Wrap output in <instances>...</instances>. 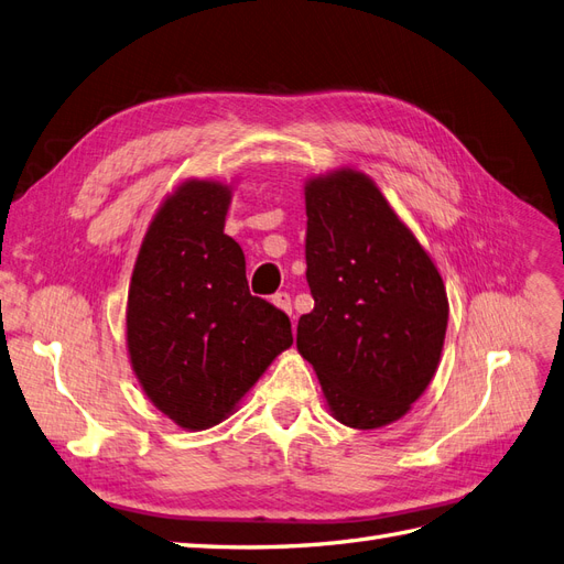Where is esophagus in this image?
Wrapping results in <instances>:
<instances>
[{
  "mask_svg": "<svg viewBox=\"0 0 564 564\" xmlns=\"http://www.w3.org/2000/svg\"><path fill=\"white\" fill-rule=\"evenodd\" d=\"M273 303H275L280 310H284L286 315H291V296L286 294V291H280V294H275V296H273Z\"/></svg>",
  "mask_w": 564,
  "mask_h": 564,
  "instance_id": "34e87169",
  "label": "esophagus"
}]
</instances>
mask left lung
I'll use <instances>...</instances> for the list:
<instances>
[{"label":"left lung","instance_id":"obj_1","mask_svg":"<svg viewBox=\"0 0 564 564\" xmlns=\"http://www.w3.org/2000/svg\"><path fill=\"white\" fill-rule=\"evenodd\" d=\"M305 215L315 307L299 319L296 347L334 417L378 430L411 411L436 373L448 326L443 280L359 170L307 180Z\"/></svg>","mask_w":564,"mask_h":564}]
</instances>
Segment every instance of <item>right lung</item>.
<instances>
[{
	"mask_svg": "<svg viewBox=\"0 0 564 564\" xmlns=\"http://www.w3.org/2000/svg\"><path fill=\"white\" fill-rule=\"evenodd\" d=\"M230 186L188 180L165 198L134 261L126 338L151 403L200 432L236 411L291 338L289 317L251 296L224 232Z\"/></svg>",
	"mask_w": 564,
	"mask_h": 564,
	"instance_id": "obj_1",
	"label": "right lung"
}]
</instances>
